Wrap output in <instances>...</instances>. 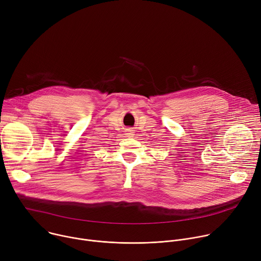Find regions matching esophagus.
I'll use <instances>...</instances> for the list:
<instances>
[{"mask_svg":"<svg viewBox=\"0 0 261 261\" xmlns=\"http://www.w3.org/2000/svg\"><path fill=\"white\" fill-rule=\"evenodd\" d=\"M133 131H134V130H133L132 128L127 129V130H126V135H127V136H129V137L133 136V135H134V132H133Z\"/></svg>","mask_w":261,"mask_h":261,"instance_id":"1","label":"esophagus"}]
</instances>
